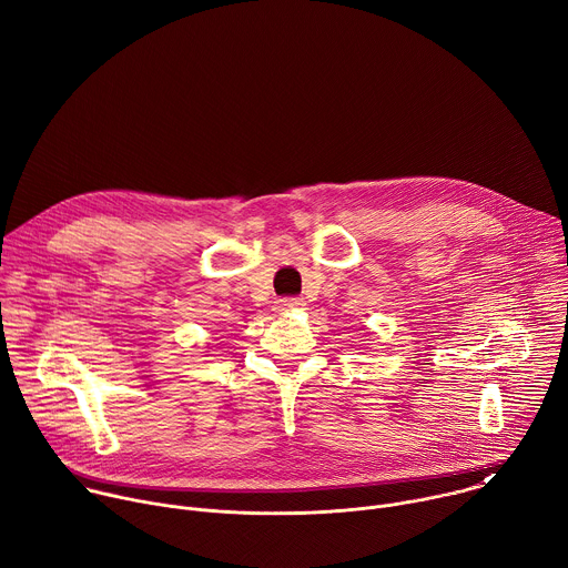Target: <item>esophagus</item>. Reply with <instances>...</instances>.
Here are the masks:
<instances>
[{
    "instance_id": "esophagus-1",
    "label": "esophagus",
    "mask_w": 568,
    "mask_h": 568,
    "mask_svg": "<svg viewBox=\"0 0 568 568\" xmlns=\"http://www.w3.org/2000/svg\"><path fill=\"white\" fill-rule=\"evenodd\" d=\"M303 305H305L303 298H298V296H285V298H278L276 310L287 312V310H296V307H303Z\"/></svg>"
}]
</instances>
